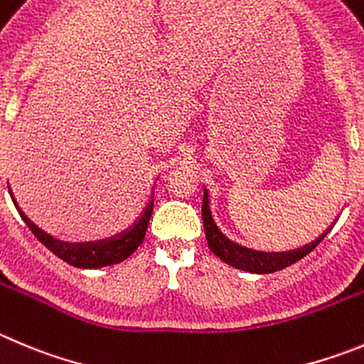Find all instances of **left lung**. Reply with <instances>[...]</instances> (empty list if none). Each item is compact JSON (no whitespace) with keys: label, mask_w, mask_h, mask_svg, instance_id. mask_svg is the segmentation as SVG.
I'll return each instance as SVG.
<instances>
[{"label":"left lung","mask_w":364,"mask_h":364,"mask_svg":"<svg viewBox=\"0 0 364 364\" xmlns=\"http://www.w3.org/2000/svg\"><path fill=\"white\" fill-rule=\"evenodd\" d=\"M210 199H208V190L205 188V196H203V224H205V233L206 240H208V247L213 255H217L223 262H226L228 266L237 267V269L250 271V273L257 274H267L274 273V271H280L284 267L291 266V264L298 262L300 259H304L305 255L311 253L321 240L325 239L331 228L320 235L314 242L307 244L304 247H298L293 251H284V253H264V251H255L247 250V247L239 246L233 240H230L228 237H224L220 233V230L217 228V224L213 223L212 212H210Z\"/></svg>","instance_id":"obj_1"}]
</instances>
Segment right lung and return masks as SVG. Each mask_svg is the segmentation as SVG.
<instances>
[{"label":"right lung","instance_id":"obj_1","mask_svg":"<svg viewBox=\"0 0 364 364\" xmlns=\"http://www.w3.org/2000/svg\"><path fill=\"white\" fill-rule=\"evenodd\" d=\"M10 198H12L14 205L18 208L21 219L25 220L26 226L32 230L33 235L39 239V242H43L44 246L48 247L53 255H57L60 260L68 262L70 266L82 267V269L113 266V264H118L122 262V260L127 259V257H131V255L134 253L136 247L144 242L149 220H151L152 215V206H154V201L149 203V206L144 210L140 219L136 220L131 228L125 230L124 233H120V235L117 237H111V239L105 240H95V242H63V240L53 239L52 235H48L46 232L37 228L36 224H33L32 220L23 213V210L19 208L16 199H14L12 192H10Z\"/></svg>","mask_w":364,"mask_h":364}]
</instances>
